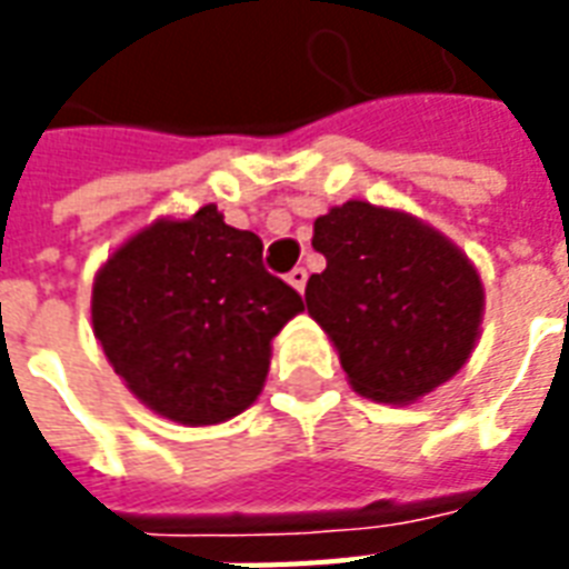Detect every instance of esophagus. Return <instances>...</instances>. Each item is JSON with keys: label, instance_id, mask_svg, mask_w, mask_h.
I'll return each mask as SVG.
<instances>
[{"label": "esophagus", "instance_id": "34e87169", "mask_svg": "<svg viewBox=\"0 0 569 569\" xmlns=\"http://www.w3.org/2000/svg\"><path fill=\"white\" fill-rule=\"evenodd\" d=\"M286 280H289V286H292V289L305 292V286H308V271H305V268H292V271L286 273Z\"/></svg>", "mask_w": 569, "mask_h": 569}]
</instances>
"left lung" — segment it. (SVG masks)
<instances>
[{
  "label": "left lung",
  "mask_w": 569,
  "mask_h": 569,
  "mask_svg": "<svg viewBox=\"0 0 569 569\" xmlns=\"http://www.w3.org/2000/svg\"><path fill=\"white\" fill-rule=\"evenodd\" d=\"M326 271L305 305L332 338L347 381L375 402H415L476 350L485 289L451 240L402 210L347 200L313 222Z\"/></svg>",
  "instance_id": "left-lung-1"
}]
</instances>
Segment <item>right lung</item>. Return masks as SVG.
<instances>
[{
  "label": "right lung",
  "instance_id": "right-lung-1",
  "mask_svg": "<svg viewBox=\"0 0 569 569\" xmlns=\"http://www.w3.org/2000/svg\"><path fill=\"white\" fill-rule=\"evenodd\" d=\"M301 305L264 271L261 240L216 203L158 219L97 271L91 322L130 393L186 427L231 420L259 399L271 341Z\"/></svg>",
  "mask_w": 569,
  "mask_h": 569
}]
</instances>
